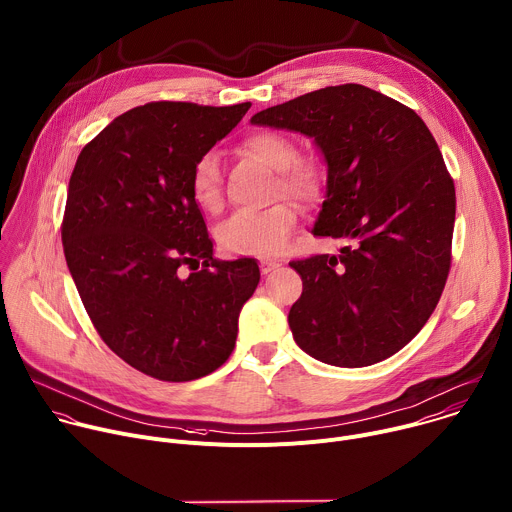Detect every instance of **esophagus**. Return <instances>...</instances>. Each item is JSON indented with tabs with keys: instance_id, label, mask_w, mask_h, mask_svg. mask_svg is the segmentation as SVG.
Returning a JSON list of instances; mask_svg holds the SVG:
<instances>
[{
	"instance_id": "esophagus-1",
	"label": "esophagus",
	"mask_w": 512,
	"mask_h": 512,
	"mask_svg": "<svg viewBox=\"0 0 512 512\" xmlns=\"http://www.w3.org/2000/svg\"><path fill=\"white\" fill-rule=\"evenodd\" d=\"M276 268H278V262H274V260H260V272L262 274H270Z\"/></svg>"
}]
</instances>
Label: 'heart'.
Masks as SVG:
<instances>
[{"label": "heart", "mask_w": 512, "mask_h": 512, "mask_svg": "<svg viewBox=\"0 0 512 512\" xmlns=\"http://www.w3.org/2000/svg\"><path fill=\"white\" fill-rule=\"evenodd\" d=\"M242 151L276 171L274 197H290L313 206L321 195L323 173L317 163L298 159L296 143L278 131H256L242 141ZM191 197L203 212L216 214L224 203L222 167L216 153H203L191 171ZM298 222L290 201H278L264 212H238L218 228V244L236 256H274Z\"/></svg>", "instance_id": "obj_1"}]
</instances>
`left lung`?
I'll return each instance as SVG.
<instances>
[{
  "mask_svg": "<svg viewBox=\"0 0 512 512\" xmlns=\"http://www.w3.org/2000/svg\"><path fill=\"white\" fill-rule=\"evenodd\" d=\"M252 123L315 139L329 169L313 234L347 242L290 262L302 278L288 313L296 345L337 367L391 357L428 323L450 272L456 189L436 139L416 111L361 84L306 92Z\"/></svg>",
  "mask_w": 512,
  "mask_h": 512,
  "instance_id": "8db88e82",
  "label": "left lung"
}]
</instances>
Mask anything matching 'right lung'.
Returning <instances> with one entry per match:
<instances>
[{"instance_id": "obj_1", "label": "right lung", "mask_w": 512, "mask_h": 512, "mask_svg": "<svg viewBox=\"0 0 512 512\" xmlns=\"http://www.w3.org/2000/svg\"><path fill=\"white\" fill-rule=\"evenodd\" d=\"M248 109L147 102L86 143L70 175L68 270L100 339L149 377L179 383L224 365L260 282L254 258H214L189 187L195 161Z\"/></svg>"}]
</instances>
